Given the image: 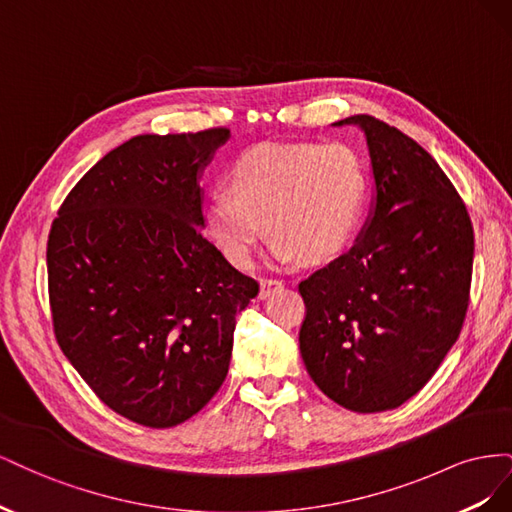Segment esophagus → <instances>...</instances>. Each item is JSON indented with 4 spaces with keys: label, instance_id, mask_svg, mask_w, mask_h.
Segmentation results:
<instances>
[{
    "label": "esophagus",
    "instance_id": "34e87169",
    "mask_svg": "<svg viewBox=\"0 0 512 512\" xmlns=\"http://www.w3.org/2000/svg\"><path fill=\"white\" fill-rule=\"evenodd\" d=\"M280 288H284V284H282L280 280H269V277H262L258 297H260V299H267L269 294H273L275 290H280Z\"/></svg>",
    "mask_w": 512,
    "mask_h": 512
}]
</instances>
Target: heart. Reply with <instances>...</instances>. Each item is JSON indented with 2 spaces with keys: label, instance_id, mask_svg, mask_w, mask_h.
I'll return each instance as SVG.
<instances>
[{
  "label": "heart",
  "instance_id": "1",
  "mask_svg": "<svg viewBox=\"0 0 512 512\" xmlns=\"http://www.w3.org/2000/svg\"><path fill=\"white\" fill-rule=\"evenodd\" d=\"M230 190H215L205 209L220 252L247 267L269 228L273 254L290 262H329L352 243L367 205V168L344 143L260 145L230 170Z\"/></svg>",
  "mask_w": 512,
  "mask_h": 512
}]
</instances>
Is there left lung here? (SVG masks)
<instances>
[{
	"label": "left lung",
	"mask_w": 512,
	"mask_h": 512,
	"mask_svg": "<svg viewBox=\"0 0 512 512\" xmlns=\"http://www.w3.org/2000/svg\"><path fill=\"white\" fill-rule=\"evenodd\" d=\"M369 149L374 203L354 245L299 284L307 374L352 412L414 397L457 342L468 312L474 232L429 153L376 117L352 115Z\"/></svg>",
	"instance_id": "1"
}]
</instances>
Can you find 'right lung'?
I'll return each mask as SVG.
<instances>
[{
    "label": "right lung",
    "instance_id": "obj_1",
    "mask_svg": "<svg viewBox=\"0 0 512 512\" xmlns=\"http://www.w3.org/2000/svg\"><path fill=\"white\" fill-rule=\"evenodd\" d=\"M228 138L226 128L134 136L87 170L51 226L57 344L138 425L175 427L209 404L235 318L258 294L203 235L200 177Z\"/></svg>",
    "mask_w": 512,
    "mask_h": 512
}]
</instances>
